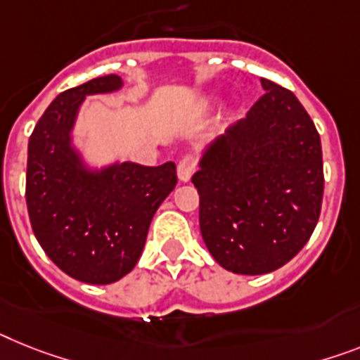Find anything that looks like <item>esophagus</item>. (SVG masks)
<instances>
[{"instance_id":"34e87169","label":"esophagus","mask_w":360,"mask_h":360,"mask_svg":"<svg viewBox=\"0 0 360 360\" xmlns=\"http://www.w3.org/2000/svg\"><path fill=\"white\" fill-rule=\"evenodd\" d=\"M195 166H198V161H195L194 155H185L181 157V161L177 162V177L181 181H190L192 174L195 172Z\"/></svg>"}]
</instances>
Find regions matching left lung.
<instances>
[{"mask_svg":"<svg viewBox=\"0 0 360 360\" xmlns=\"http://www.w3.org/2000/svg\"><path fill=\"white\" fill-rule=\"evenodd\" d=\"M264 95L199 162V226L217 264L265 274L292 259L319 221L324 195L315 124L289 89L262 78Z\"/></svg>","mask_w":360,"mask_h":360,"instance_id":"obj_1","label":"left lung"}]
</instances>
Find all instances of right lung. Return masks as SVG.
I'll use <instances>...</instances> for the list:
<instances>
[{
    "label": "right lung",
    "mask_w": 360,
    "mask_h": 360,
    "mask_svg": "<svg viewBox=\"0 0 360 360\" xmlns=\"http://www.w3.org/2000/svg\"><path fill=\"white\" fill-rule=\"evenodd\" d=\"M117 75L60 93L29 139L25 199L36 240L75 280L113 283L135 267L159 205L177 185L174 162H122L89 174L71 148L77 111L93 93L119 89Z\"/></svg>",
    "instance_id": "right-lung-1"
}]
</instances>
